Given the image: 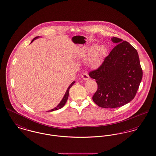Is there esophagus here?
I'll list each match as a JSON object with an SVG mask.
<instances>
[{"label":"esophagus","instance_id":"34e87169","mask_svg":"<svg viewBox=\"0 0 156 156\" xmlns=\"http://www.w3.org/2000/svg\"><path fill=\"white\" fill-rule=\"evenodd\" d=\"M82 77L83 80H85L89 79V76L87 73H84L82 75Z\"/></svg>","mask_w":156,"mask_h":156}]
</instances>
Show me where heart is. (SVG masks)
Instances as JSON below:
<instances>
[{
	"instance_id": "1",
	"label": "heart",
	"mask_w": 156,
	"mask_h": 156,
	"mask_svg": "<svg viewBox=\"0 0 156 156\" xmlns=\"http://www.w3.org/2000/svg\"><path fill=\"white\" fill-rule=\"evenodd\" d=\"M106 53V48L103 46H97L93 44L88 49L87 55L89 57L90 55V63L91 65L97 68L101 65L103 58Z\"/></svg>"
}]
</instances>
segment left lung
Returning a JSON list of instances; mask_svg holds the SVG:
<instances>
[{"label":"left lung","instance_id":"1","mask_svg":"<svg viewBox=\"0 0 156 156\" xmlns=\"http://www.w3.org/2000/svg\"><path fill=\"white\" fill-rule=\"evenodd\" d=\"M112 41L117 45L102 65L89 74L98 84L93 100L103 108H116L131 101L143 77L136 49L121 39L113 37Z\"/></svg>","mask_w":156,"mask_h":156}]
</instances>
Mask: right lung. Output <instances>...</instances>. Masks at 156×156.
<instances>
[{
    "mask_svg": "<svg viewBox=\"0 0 156 156\" xmlns=\"http://www.w3.org/2000/svg\"><path fill=\"white\" fill-rule=\"evenodd\" d=\"M39 37H40L39 36H37V37H34V39H33V40L32 41V42H33L34 40H36V39H38ZM31 42V43H32ZM74 83L75 82H73L72 83H71V84L69 86V87L67 88V89L66 90V92L65 93V96H64V97L63 98H62V100H61V101L59 103V104L56 107H55L53 109H51V110H50L49 111H48V112H53V111H55V110H58V109H60V108H62L63 107L65 106V105L66 104V101H67V98H68V97H69V89H70V87L73 85L74 84Z\"/></svg>",
    "mask_w": 156,
    "mask_h": 156,
    "instance_id": "add662e5",
    "label": "right lung"
}]
</instances>
